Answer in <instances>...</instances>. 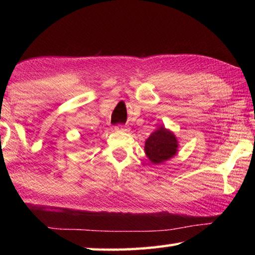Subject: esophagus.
Masks as SVG:
<instances>
[{"label": "esophagus", "instance_id": "esophagus-1", "mask_svg": "<svg viewBox=\"0 0 255 255\" xmlns=\"http://www.w3.org/2000/svg\"><path fill=\"white\" fill-rule=\"evenodd\" d=\"M116 130H117V131H127L128 128L125 127V126H122V125H119V126L116 127Z\"/></svg>", "mask_w": 255, "mask_h": 255}]
</instances>
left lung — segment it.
Here are the masks:
<instances>
[{
  "mask_svg": "<svg viewBox=\"0 0 255 255\" xmlns=\"http://www.w3.org/2000/svg\"><path fill=\"white\" fill-rule=\"evenodd\" d=\"M145 154L152 164L164 163L175 156L179 150V140L173 131L159 126L145 140Z\"/></svg>",
  "mask_w": 255,
  "mask_h": 255,
  "instance_id": "left-lung-1",
  "label": "left lung"
}]
</instances>
